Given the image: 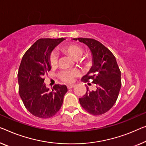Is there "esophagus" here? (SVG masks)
Listing matches in <instances>:
<instances>
[{
    "label": "esophagus",
    "mask_w": 146,
    "mask_h": 146,
    "mask_svg": "<svg viewBox=\"0 0 146 146\" xmlns=\"http://www.w3.org/2000/svg\"><path fill=\"white\" fill-rule=\"evenodd\" d=\"M75 86V84H67V88H68V89H71V88H73V87Z\"/></svg>",
    "instance_id": "1"
}]
</instances>
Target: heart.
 I'll use <instances>...</instances> for the list:
<instances>
[{
	"label": "heart",
	"mask_w": 146,
	"mask_h": 146,
	"mask_svg": "<svg viewBox=\"0 0 146 146\" xmlns=\"http://www.w3.org/2000/svg\"><path fill=\"white\" fill-rule=\"evenodd\" d=\"M63 50L66 52L71 57L77 59L82 54V49L79 46L76 44H68L63 47ZM48 62L50 66L52 67L57 66L58 63V54L56 51L52 52L48 57ZM79 74V71L77 69L73 70H64L59 74L60 78L64 82L70 83L74 81L75 77Z\"/></svg>",
	"instance_id": "heart-1"
}]
</instances>
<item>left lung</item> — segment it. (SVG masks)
<instances>
[{
	"label": "left lung",
	"mask_w": 146,
	"mask_h": 146,
	"mask_svg": "<svg viewBox=\"0 0 146 146\" xmlns=\"http://www.w3.org/2000/svg\"><path fill=\"white\" fill-rule=\"evenodd\" d=\"M88 46L92 55V66L82 80L90 79L96 90L90 91L79 98L80 104L89 113L100 115L108 111L113 106L121 87V71L112 52L101 42L93 38H73Z\"/></svg>",
	"instance_id": "left-lung-1"
}]
</instances>
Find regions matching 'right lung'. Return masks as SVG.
<instances>
[{"label": "right lung", "instance_id": "1", "mask_svg": "<svg viewBox=\"0 0 146 146\" xmlns=\"http://www.w3.org/2000/svg\"><path fill=\"white\" fill-rule=\"evenodd\" d=\"M64 40L38 39L23 55L19 67V94L26 109L39 118H50L57 113L67 92V86L61 84H55L50 92L44 83V75L51 69L50 54Z\"/></svg>", "mask_w": 146, "mask_h": 146}]
</instances>
